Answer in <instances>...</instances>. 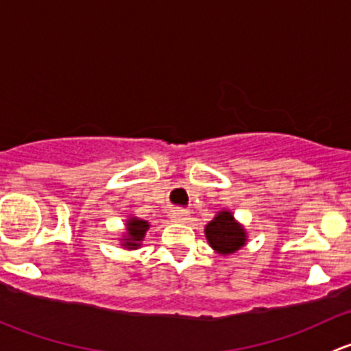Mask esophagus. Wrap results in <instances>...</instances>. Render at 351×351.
<instances>
[{"instance_id":"obj_1","label":"esophagus","mask_w":351,"mask_h":351,"mask_svg":"<svg viewBox=\"0 0 351 351\" xmlns=\"http://www.w3.org/2000/svg\"><path fill=\"white\" fill-rule=\"evenodd\" d=\"M189 219H190V214L186 210H182V208H180V210H175L171 214L173 222H186Z\"/></svg>"}]
</instances>
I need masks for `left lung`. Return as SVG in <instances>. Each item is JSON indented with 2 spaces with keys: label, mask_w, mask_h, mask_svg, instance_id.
<instances>
[{
  "label": "left lung",
  "mask_w": 351,
  "mask_h": 351,
  "mask_svg": "<svg viewBox=\"0 0 351 351\" xmlns=\"http://www.w3.org/2000/svg\"><path fill=\"white\" fill-rule=\"evenodd\" d=\"M207 243L215 253L228 256L239 251L247 243V232L231 210H219L204 229Z\"/></svg>",
  "instance_id": "8db88e82"
}]
</instances>
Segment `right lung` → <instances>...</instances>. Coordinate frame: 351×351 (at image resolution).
<instances>
[{
    "label": "right lung",
    "instance_id": "add662e5",
    "mask_svg": "<svg viewBox=\"0 0 351 351\" xmlns=\"http://www.w3.org/2000/svg\"><path fill=\"white\" fill-rule=\"evenodd\" d=\"M149 228V222L130 214L125 219V232L119 238L120 246L125 247V250H139L143 246V241Z\"/></svg>",
    "mask_w": 351,
    "mask_h": 351
}]
</instances>
